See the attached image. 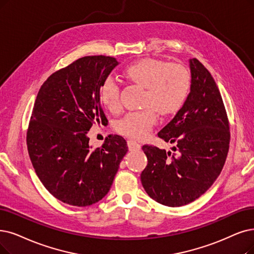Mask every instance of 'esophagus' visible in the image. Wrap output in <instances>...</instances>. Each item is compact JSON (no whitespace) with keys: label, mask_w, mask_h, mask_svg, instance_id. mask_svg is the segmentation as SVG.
Listing matches in <instances>:
<instances>
[{"label":"esophagus","mask_w":254,"mask_h":254,"mask_svg":"<svg viewBox=\"0 0 254 254\" xmlns=\"http://www.w3.org/2000/svg\"><path fill=\"white\" fill-rule=\"evenodd\" d=\"M127 145H128V149L130 151H135V150H139L140 149V145L134 139H129L127 141Z\"/></svg>","instance_id":"34e87169"}]
</instances>
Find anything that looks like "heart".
<instances>
[{"label":"heart","mask_w":254,"mask_h":254,"mask_svg":"<svg viewBox=\"0 0 254 254\" xmlns=\"http://www.w3.org/2000/svg\"><path fill=\"white\" fill-rule=\"evenodd\" d=\"M125 75L145 87L141 110L129 111L116 123L119 133L134 138L146 136L157 123L159 113L168 115L178 109L187 97L190 76L188 68L180 64H167L158 59L146 58L128 65ZM121 87L114 77L105 79L101 86V101L109 110L120 107Z\"/></svg>","instance_id":"1"}]
</instances>
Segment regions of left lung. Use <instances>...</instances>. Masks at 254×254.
I'll return each instance as SVG.
<instances>
[{
    "label": "left lung",
    "instance_id": "obj_1",
    "mask_svg": "<svg viewBox=\"0 0 254 254\" xmlns=\"http://www.w3.org/2000/svg\"><path fill=\"white\" fill-rule=\"evenodd\" d=\"M190 92L158 137L174 152L143 146L148 165L140 180L147 194L171 207L187 205L212 186L224 167L230 131L226 109L214 78L198 59L190 60Z\"/></svg>",
    "mask_w": 254,
    "mask_h": 254
}]
</instances>
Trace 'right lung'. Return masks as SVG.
<instances>
[{
    "label": "right lung",
    "mask_w": 254,
    "mask_h": 254,
    "mask_svg": "<svg viewBox=\"0 0 254 254\" xmlns=\"http://www.w3.org/2000/svg\"><path fill=\"white\" fill-rule=\"evenodd\" d=\"M119 63L110 56H85L56 70L39 88L27 130L35 173L56 199L88 206L109 191L127 141L109 135L100 148L88 145L95 124H107L101 86Z\"/></svg>",
    "instance_id": "obj_1"
}]
</instances>
